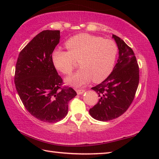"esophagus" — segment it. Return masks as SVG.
<instances>
[{"label": "esophagus", "mask_w": 159, "mask_h": 159, "mask_svg": "<svg viewBox=\"0 0 159 159\" xmlns=\"http://www.w3.org/2000/svg\"><path fill=\"white\" fill-rule=\"evenodd\" d=\"M85 92V91L84 89H76V92L78 94H79V95H80V94L83 93Z\"/></svg>", "instance_id": "obj_1"}]
</instances>
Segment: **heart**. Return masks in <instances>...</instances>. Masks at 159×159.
<instances>
[{"label": "heart", "instance_id": "heart-1", "mask_svg": "<svg viewBox=\"0 0 159 159\" xmlns=\"http://www.w3.org/2000/svg\"><path fill=\"white\" fill-rule=\"evenodd\" d=\"M68 51L57 48L52 59L56 68L65 74H70L79 61L80 70L66 79L73 86L85 85L104 80L112 72L118 54V46L112 39L80 33L66 42Z\"/></svg>", "mask_w": 159, "mask_h": 159}]
</instances>
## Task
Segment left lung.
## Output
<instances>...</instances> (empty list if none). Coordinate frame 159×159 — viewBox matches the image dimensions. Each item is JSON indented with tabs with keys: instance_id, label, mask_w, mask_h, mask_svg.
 <instances>
[{
	"instance_id": "left-lung-1",
	"label": "left lung",
	"mask_w": 159,
	"mask_h": 159,
	"mask_svg": "<svg viewBox=\"0 0 159 159\" xmlns=\"http://www.w3.org/2000/svg\"><path fill=\"white\" fill-rule=\"evenodd\" d=\"M119 58L113 72L92 89L98 93V102L89 109L94 119L107 121L120 117L133 102L139 82V67L133 50L116 35Z\"/></svg>"
}]
</instances>
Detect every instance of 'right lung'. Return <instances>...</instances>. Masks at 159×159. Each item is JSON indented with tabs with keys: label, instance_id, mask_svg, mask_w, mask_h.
Masks as SVG:
<instances>
[{
	"label": "right lung",
	"instance_id": "add662e5",
	"mask_svg": "<svg viewBox=\"0 0 159 159\" xmlns=\"http://www.w3.org/2000/svg\"><path fill=\"white\" fill-rule=\"evenodd\" d=\"M59 39L60 31L39 33L21 50L16 66L14 83L24 106L33 117L48 123L63 119L69 101L76 96L72 88L62 87L53 64L52 55Z\"/></svg>",
	"mask_w": 159,
	"mask_h": 159
}]
</instances>
